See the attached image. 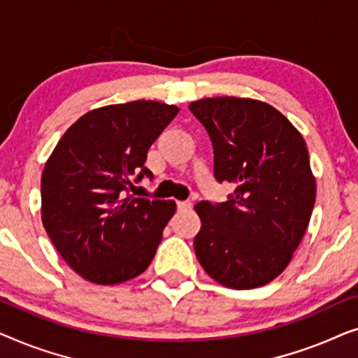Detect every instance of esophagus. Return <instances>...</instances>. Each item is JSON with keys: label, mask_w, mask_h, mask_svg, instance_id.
<instances>
[{"label": "esophagus", "mask_w": 358, "mask_h": 358, "mask_svg": "<svg viewBox=\"0 0 358 358\" xmlns=\"http://www.w3.org/2000/svg\"><path fill=\"white\" fill-rule=\"evenodd\" d=\"M176 205H178L179 212H187V210L192 208V203L190 202H178Z\"/></svg>", "instance_id": "esophagus-1"}]
</instances>
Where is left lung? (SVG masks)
I'll use <instances>...</instances> for the list:
<instances>
[{
  "label": "left lung",
  "instance_id": "1",
  "mask_svg": "<svg viewBox=\"0 0 358 358\" xmlns=\"http://www.w3.org/2000/svg\"><path fill=\"white\" fill-rule=\"evenodd\" d=\"M189 109L213 145L218 182L236 185L228 202H199L194 239L200 266L234 290L266 285L285 271L316 200V180L300 131L267 102L205 97Z\"/></svg>",
  "mask_w": 358,
  "mask_h": 358
}]
</instances>
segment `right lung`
Returning a JSON list of instances; mask_svg holds the SVG:
<instances>
[{"instance_id":"add662e5","label":"right lung","mask_w":358,"mask_h":358,"mask_svg":"<svg viewBox=\"0 0 358 358\" xmlns=\"http://www.w3.org/2000/svg\"><path fill=\"white\" fill-rule=\"evenodd\" d=\"M179 107L134 101L90 110L58 141L42 173V223L68 266L87 282L115 285L153 261L173 200L135 199L151 178L146 155Z\"/></svg>"}]
</instances>
